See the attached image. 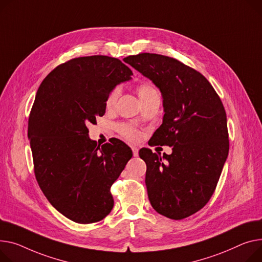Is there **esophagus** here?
Instances as JSON below:
<instances>
[{
  "label": "esophagus",
  "instance_id": "34e87169",
  "mask_svg": "<svg viewBox=\"0 0 262 262\" xmlns=\"http://www.w3.org/2000/svg\"><path fill=\"white\" fill-rule=\"evenodd\" d=\"M132 150H133V155L134 157H137L139 155V149L136 146H132Z\"/></svg>",
  "mask_w": 262,
  "mask_h": 262
}]
</instances>
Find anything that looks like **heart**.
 Wrapping results in <instances>:
<instances>
[{
	"label": "heart",
	"instance_id": "b5f03b06",
	"mask_svg": "<svg viewBox=\"0 0 262 262\" xmlns=\"http://www.w3.org/2000/svg\"><path fill=\"white\" fill-rule=\"evenodd\" d=\"M137 91H138V95H139V98H140L141 102L148 100L152 96L158 95V92H157L155 87L149 83L140 84L138 86ZM120 95H121V87L119 85L115 86L114 89L111 90V92L108 93L106 100H105V106L107 110H114L116 107ZM117 130L119 132V134L122 137H124L129 141H138L139 139H140V133H139V130L130 123L118 124Z\"/></svg>",
	"mask_w": 262,
	"mask_h": 262
}]
</instances>
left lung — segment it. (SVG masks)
<instances>
[{"label": "left lung", "mask_w": 262, "mask_h": 262, "mask_svg": "<svg viewBox=\"0 0 262 262\" xmlns=\"http://www.w3.org/2000/svg\"><path fill=\"white\" fill-rule=\"evenodd\" d=\"M124 62L150 79L163 97V122L148 144L172 147L163 157L148 148L139 151L146 163L148 199L159 214L186 218L210 201L228 158L224 106L203 75L176 59L144 52Z\"/></svg>", "instance_id": "obj_1"}]
</instances>
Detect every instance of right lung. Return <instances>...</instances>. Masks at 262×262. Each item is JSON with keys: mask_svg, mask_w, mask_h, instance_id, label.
<instances>
[{"mask_svg": "<svg viewBox=\"0 0 262 262\" xmlns=\"http://www.w3.org/2000/svg\"><path fill=\"white\" fill-rule=\"evenodd\" d=\"M132 75L119 59L80 57L58 65L37 92L28 119L34 176L50 204L77 223L98 222L114 207L111 186L133 151L119 139L97 145L87 125Z\"/></svg>", "mask_w": 262, "mask_h": 262, "instance_id": "right-lung-1", "label": "right lung"}]
</instances>
